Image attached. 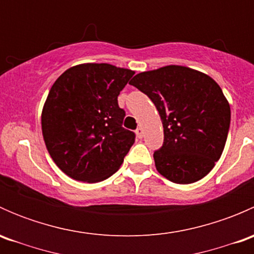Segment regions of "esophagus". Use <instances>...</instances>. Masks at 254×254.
<instances>
[{
  "label": "esophagus",
  "mask_w": 254,
  "mask_h": 254,
  "mask_svg": "<svg viewBox=\"0 0 254 254\" xmlns=\"http://www.w3.org/2000/svg\"><path fill=\"white\" fill-rule=\"evenodd\" d=\"M142 135H143V130H142V127H137V129H136V136L139 137V139H141Z\"/></svg>",
  "instance_id": "obj_1"
}]
</instances>
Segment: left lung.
I'll return each mask as SVG.
<instances>
[{
  "label": "left lung",
  "mask_w": 254,
  "mask_h": 254,
  "mask_svg": "<svg viewBox=\"0 0 254 254\" xmlns=\"http://www.w3.org/2000/svg\"><path fill=\"white\" fill-rule=\"evenodd\" d=\"M130 84L152 101L162 120L163 145L153 152L158 172L178 184L204 178L224 151L231 122L219 84L177 65L137 73Z\"/></svg>",
  "instance_id": "8db88e82"
}]
</instances>
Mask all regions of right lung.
I'll return each mask as SVG.
<instances>
[{
	"mask_svg": "<svg viewBox=\"0 0 254 254\" xmlns=\"http://www.w3.org/2000/svg\"><path fill=\"white\" fill-rule=\"evenodd\" d=\"M134 71L109 64H82L55 81L42 113L51 158L65 175L96 183L114 175L135 142L123 127L118 96Z\"/></svg>",
	"mask_w": 254,
	"mask_h": 254,
	"instance_id": "obj_1",
	"label": "right lung"
}]
</instances>
